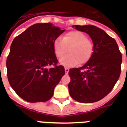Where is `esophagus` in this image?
Returning a JSON list of instances; mask_svg holds the SVG:
<instances>
[{
	"label": "esophagus",
	"mask_w": 127,
	"mask_h": 127,
	"mask_svg": "<svg viewBox=\"0 0 127 127\" xmlns=\"http://www.w3.org/2000/svg\"><path fill=\"white\" fill-rule=\"evenodd\" d=\"M64 70H65L66 73L67 74L68 72H69V68H67V67H65V68H64Z\"/></svg>",
	"instance_id": "esophagus-1"
}]
</instances>
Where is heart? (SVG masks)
<instances>
[{
  "label": "heart",
  "instance_id": "heart-1",
  "mask_svg": "<svg viewBox=\"0 0 127 127\" xmlns=\"http://www.w3.org/2000/svg\"><path fill=\"white\" fill-rule=\"evenodd\" d=\"M56 57L61 58L67 52L69 53L59 60V63L66 66L83 64L90 61L94 51V46L88 36L80 31H70L64 35L63 39L56 38L53 41ZM69 49H67V48Z\"/></svg>",
  "mask_w": 127,
  "mask_h": 127
}]
</instances>
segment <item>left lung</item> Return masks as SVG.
Instances as JSON below:
<instances>
[{
  "label": "left lung",
  "instance_id": "1",
  "mask_svg": "<svg viewBox=\"0 0 127 127\" xmlns=\"http://www.w3.org/2000/svg\"><path fill=\"white\" fill-rule=\"evenodd\" d=\"M72 28L90 35L94 51L84 65L70 69L69 94L78 102H96L112 90L119 80L122 55L116 41L101 29L92 25H75Z\"/></svg>",
  "mask_w": 127,
  "mask_h": 127
}]
</instances>
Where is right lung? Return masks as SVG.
<instances>
[{
	"label": "right lung",
	"instance_id": "obj_1",
	"mask_svg": "<svg viewBox=\"0 0 127 127\" xmlns=\"http://www.w3.org/2000/svg\"><path fill=\"white\" fill-rule=\"evenodd\" d=\"M64 32L51 23L35 24L13 40L6 60L10 86L24 100L44 102L51 98L54 89L64 75L57 66L54 40ZM54 65L53 67L48 66Z\"/></svg>",
	"mask_w": 127,
	"mask_h": 127
}]
</instances>
